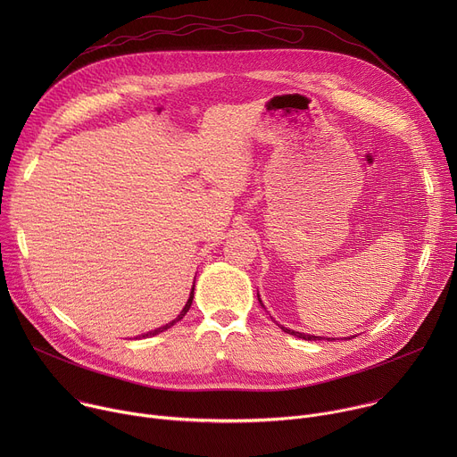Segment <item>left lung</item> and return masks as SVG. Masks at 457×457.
<instances>
[{
	"label": "left lung",
	"instance_id": "8db88e82",
	"mask_svg": "<svg viewBox=\"0 0 457 457\" xmlns=\"http://www.w3.org/2000/svg\"><path fill=\"white\" fill-rule=\"evenodd\" d=\"M258 302L262 303V300H260V296H258ZM262 307H264V303H262ZM280 329H282L284 333H287V335H293V337H296V338H302V340H320V337H312V335H305V333L291 331V329H287V328H282V325H280ZM329 340H331V338H329Z\"/></svg>",
	"mask_w": 457,
	"mask_h": 457
}]
</instances>
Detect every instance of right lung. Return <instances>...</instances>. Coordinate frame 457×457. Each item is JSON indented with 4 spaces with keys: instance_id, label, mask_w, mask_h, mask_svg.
Returning a JSON list of instances; mask_svg holds the SVG:
<instances>
[{
    "instance_id": "add662e5",
    "label": "right lung",
    "mask_w": 457,
    "mask_h": 457,
    "mask_svg": "<svg viewBox=\"0 0 457 457\" xmlns=\"http://www.w3.org/2000/svg\"><path fill=\"white\" fill-rule=\"evenodd\" d=\"M191 302H193V289H191V293H189V298H187V302H186V305H184V309L180 311V314L175 318V320H171L170 323H166V325H162V328H159V329H155V331H150V333H146V335H141L139 338H148V337H155V335H159V333H162V331H166V329H170L171 325H175L179 320H182V316L189 311V307H191Z\"/></svg>"
}]
</instances>
